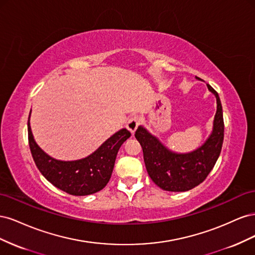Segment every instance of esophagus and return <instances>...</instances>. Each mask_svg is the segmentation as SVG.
<instances>
[{
    "label": "esophagus",
    "instance_id": "1",
    "mask_svg": "<svg viewBox=\"0 0 255 255\" xmlns=\"http://www.w3.org/2000/svg\"><path fill=\"white\" fill-rule=\"evenodd\" d=\"M140 123V118L139 117H132L129 118L128 121L127 122V128L129 130L130 133L134 134V132L136 130V128H138V126H139Z\"/></svg>",
    "mask_w": 255,
    "mask_h": 255
}]
</instances>
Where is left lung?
<instances>
[{"label": "left lung", "mask_w": 255, "mask_h": 255, "mask_svg": "<svg viewBox=\"0 0 255 255\" xmlns=\"http://www.w3.org/2000/svg\"><path fill=\"white\" fill-rule=\"evenodd\" d=\"M207 88L217 100V112L212 134L197 150L185 154L174 153L144 128L138 127L136 129L135 137L142 148L146 171L161 189L186 191L198 186L210 174L220 155L225 136L222 106L217 91L208 84Z\"/></svg>", "instance_id": "left-lung-1"}]
</instances>
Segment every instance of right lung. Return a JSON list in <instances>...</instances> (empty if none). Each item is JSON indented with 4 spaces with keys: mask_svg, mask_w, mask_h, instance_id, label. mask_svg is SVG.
<instances>
[{
    "mask_svg": "<svg viewBox=\"0 0 255 255\" xmlns=\"http://www.w3.org/2000/svg\"><path fill=\"white\" fill-rule=\"evenodd\" d=\"M27 132L30 153L41 174L54 186L73 196L95 194L106 186L112 176L120 146L130 136L127 128H122L89 156L79 160L64 161L49 156L38 146L30 129L29 117Z\"/></svg>",
    "mask_w": 255,
    "mask_h": 255,
    "instance_id": "1",
    "label": "right lung"
}]
</instances>
